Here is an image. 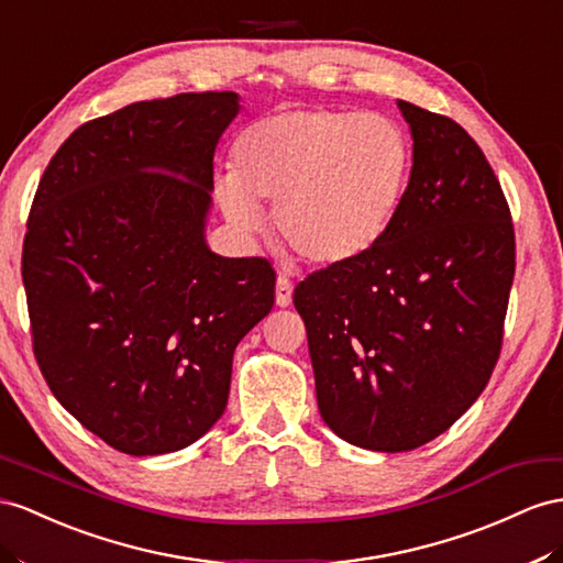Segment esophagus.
<instances>
[{
	"label": "esophagus",
	"mask_w": 563,
	"mask_h": 563,
	"mask_svg": "<svg viewBox=\"0 0 563 563\" xmlns=\"http://www.w3.org/2000/svg\"><path fill=\"white\" fill-rule=\"evenodd\" d=\"M276 305L278 307L292 305V283L287 280V276H278L276 280Z\"/></svg>",
	"instance_id": "34e87169"
}]
</instances>
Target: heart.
<instances>
[{"instance_id":"b5f03b06","label":"heart","mask_w":563,"mask_h":563,"mask_svg":"<svg viewBox=\"0 0 563 563\" xmlns=\"http://www.w3.org/2000/svg\"><path fill=\"white\" fill-rule=\"evenodd\" d=\"M216 199L240 235L262 233L273 201L283 242L316 266H342L390 230L411 173V140L385 113L290 109L252 123Z\"/></svg>"}]
</instances>
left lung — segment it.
Returning <instances> with one entry per match:
<instances>
[{
    "instance_id": "obj_1",
    "label": "left lung",
    "mask_w": 563,
    "mask_h": 563,
    "mask_svg": "<svg viewBox=\"0 0 563 563\" xmlns=\"http://www.w3.org/2000/svg\"><path fill=\"white\" fill-rule=\"evenodd\" d=\"M409 185L390 230L301 280L316 399L338 438L409 452L450 428L493 376L516 268L509 205L475 140L397 99Z\"/></svg>"
}]
</instances>
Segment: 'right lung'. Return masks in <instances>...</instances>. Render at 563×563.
<instances>
[{"label":"right lung","instance_id":"add662e5","mask_svg":"<svg viewBox=\"0 0 563 563\" xmlns=\"http://www.w3.org/2000/svg\"><path fill=\"white\" fill-rule=\"evenodd\" d=\"M238 92L135 102L80 125L27 216L33 350L59 405L113 450L178 452L221 419L238 342L273 307L266 258L209 250L213 152Z\"/></svg>","mask_w":563,"mask_h":563}]
</instances>
